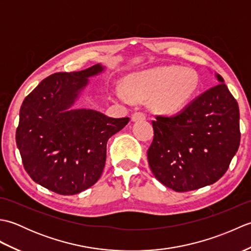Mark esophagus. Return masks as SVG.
<instances>
[{
  "instance_id": "1",
  "label": "esophagus",
  "mask_w": 251,
  "mask_h": 251,
  "mask_svg": "<svg viewBox=\"0 0 251 251\" xmlns=\"http://www.w3.org/2000/svg\"><path fill=\"white\" fill-rule=\"evenodd\" d=\"M147 119V115L145 113H142V112H135L134 114L131 116V120L134 122H138V121H143Z\"/></svg>"
}]
</instances>
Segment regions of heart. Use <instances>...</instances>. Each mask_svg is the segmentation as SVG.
I'll list each match as a JSON object with an SVG mask.
<instances>
[{"label":"heart","instance_id":"1","mask_svg":"<svg viewBox=\"0 0 251 251\" xmlns=\"http://www.w3.org/2000/svg\"><path fill=\"white\" fill-rule=\"evenodd\" d=\"M200 75L191 68L158 67L130 74L125 79L126 90L115 88L113 96L122 102L131 98L150 99V106L158 113H174L195 97L200 88Z\"/></svg>","mask_w":251,"mask_h":251}]
</instances>
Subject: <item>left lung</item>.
I'll list each match as a JSON object with an SVG mask.
<instances>
[{"label":"left lung","mask_w":251,"mask_h":251,"mask_svg":"<svg viewBox=\"0 0 251 251\" xmlns=\"http://www.w3.org/2000/svg\"><path fill=\"white\" fill-rule=\"evenodd\" d=\"M219 84L174 116L157 115L148 162L159 182L176 192L210 185L226 174L239 141V109L219 74Z\"/></svg>","instance_id":"8db88e82"}]
</instances>
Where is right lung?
Here are the masks:
<instances>
[{"label":"right lung","mask_w":251,"mask_h":251,"mask_svg":"<svg viewBox=\"0 0 251 251\" xmlns=\"http://www.w3.org/2000/svg\"><path fill=\"white\" fill-rule=\"evenodd\" d=\"M103 70L97 63L78 72L51 74L21 104L16 143L24 167L34 182L57 194L81 193L97 182L106 142L129 122L72 108L88 77Z\"/></svg>","instance_id":"obj_1"}]
</instances>
